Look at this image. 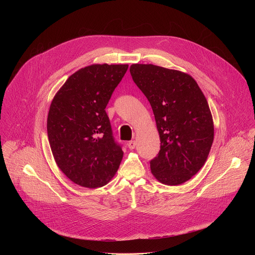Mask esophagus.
Returning <instances> with one entry per match:
<instances>
[{
    "label": "esophagus",
    "instance_id": "esophagus-1",
    "mask_svg": "<svg viewBox=\"0 0 255 255\" xmlns=\"http://www.w3.org/2000/svg\"><path fill=\"white\" fill-rule=\"evenodd\" d=\"M127 145H128L129 149H134V148L136 147V142H135L134 140H132V141H129V142L127 143Z\"/></svg>",
    "mask_w": 255,
    "mask_h": 255
}]
</instances>
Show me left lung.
I'll use <instances>...</instances> for the list:
<instances>
[{
	"mask_svg": "<svg viewBox=\"0 0 255 255\" xmlns=\"http://www.w3.org/2000/svg\"><path fill=\"white\" fill-rule=\"evenodd\" d=\"M136 86L149 101L160 137L151 172L163 185L178 186L205 164L214 140L213 117L197 82L186 72L153 64L130 66Z\"/></svg>",
	"mask_w": 255,
	"mask_h": 255,
	"instance_id": "1",
	"label": "left lung"
}]
</instances>
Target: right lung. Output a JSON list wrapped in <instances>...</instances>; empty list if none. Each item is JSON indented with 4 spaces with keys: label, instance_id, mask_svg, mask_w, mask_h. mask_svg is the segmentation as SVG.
<instances>
[{
    "label": "right lung",
    "instance_id": "right-lung-1",
    "mask_svg": "<svg viewBox=\"0 0 255 255\" xmlns=\"http://www.w3.org/2000/svg\"><path fill=\"white\" fill-rule=\"evenodd\" d=\"M128 64H92L72 74L55 94L47 135L57 166L75 184L90 189L116 174L123 150L105 109Z\"/></svg>",
    "mask_w": 255,
    "mask_h": 255
}]
</instances>
